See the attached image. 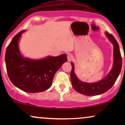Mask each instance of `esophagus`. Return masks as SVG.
<instances>
[{"label": "esophagus", "instance_id": "34e87169", "mask_svg": "<svg viewBox=\"0 0 125 125\" xmlns=\"http://www.w3.org/2000/svg\"><path fill=\"white\" fill-rule=\"evenodd\" d=\"M67 61L69 62H71L73 59V56L72 54H68L67 56Z\"/></svg>", "mask_w": 125, "mask_h": 125}]
</instances>
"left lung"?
I'll list each match as a JSON object with an SVG mask.
<instances>
[{
  "instance_id": "left-lung-1",
  "label": "left lung",
  "mask_w": 125,
  "mask_h": 125,
  "mask_svg": "<svg viewBox=\"0 0 125 125\" xmlns=\"http://www.w3.org/2000/svg\"><path fill=\"white\" fill-rule=\"evenodd\" d=\"M106 35L113 44L114 49V61L112 70L106 77L96 83H86L79 81L74 73V64L72 63L71 79L72 86L76 91L86 96H95L102 94L109 90L115 84L119 75L122 69V59L119 49V46L116 40L111 34L106 32Z\"/></svg>"
}]
</instances>
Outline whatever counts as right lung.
<instances>
[{
    "instance_id": "right-lung-1",
    "label": "right lung",
    "mask_w": 125,
    "mask_h": 125,
    "mask_svg": "<svg viewBox=\"0 0 125 125\" xmlns=\"http://www.w3.org/2000/svg\"><path fill=\"white\" fill-rule=\"evenodd\" d=\"M25 31L15 35L6 49L7 73L12 83L23 91L41 92L51 86L54 74L62 64L67 62V55L48 56L40 60L24 58L19 49L18 42Z\"/></svg>"
}]
</instances>
